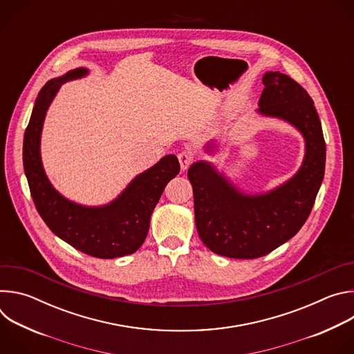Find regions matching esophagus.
Listing matches in <instances>:
<instances>
[{
	"label": "esophagus",
	"instance_id": "esophagus-1",
	"mask_svg": "<svg viewBox=\"0 0 354 354\" xmlns=\"http://www.w3.org/2000/svg\"><path fill=\"white\" fill-rule=\"evenodd\" d=\"M178 158H179L182 171H186L190 167V164L193 162V156L190 153H186V151H182V153L178 156Z\"/></svg>",
	"mask_w": 354,
	"mask_h": 354
}]
</instances>
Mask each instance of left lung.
Returning a JSON list of instances; mask_svg holds the SVG:
<instances>
[{
	"label": "left lung",
	"instance_id": "8db88e82",
	"mask_svg": "<svg viewBox=\"0 0 354 354\" xmlns=\"http://www.w3.org/2000/svg\"><path fill=\"white\" fill-rule=\"evenodd\" d=\"M262 82L258 113L292 124L304 136L306 156L291 179L261 194L241 192L210 162L189 168L198 236L227 258H261L292 238L307 221L325 174L322 126L308 92L280 71L265 73Z\"/></svg>",
	"mask_w": 354,
	"mask_h": 354
}]
</instances>
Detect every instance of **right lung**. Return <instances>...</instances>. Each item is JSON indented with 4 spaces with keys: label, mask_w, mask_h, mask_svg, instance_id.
I'll return each mask as SVG.
<instances>
[{
    "label": "right lung",
    "mask_w": 354,
    "mask_h": 354,
    "mask_svg": "<svg viewBox=\"0 0 354 354\" xmlns=\"http://www.w3.org/2000/svg\"><path fill=\"white\" fill-rule=\"evenodd\" d=\"M75 68L50 80L39 92L24 137V169L37 213L59 238L99 259L126 257L142 245L149 218L158 200L180 165L175 156H165L154 167L137 175L109 205L81 206L62 196L46 176L40 157V136L46 112L67 81L85 77Z\"/></svg>",
    "instance_id": "right-lung-1"
}]
</instances>
